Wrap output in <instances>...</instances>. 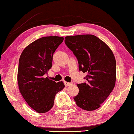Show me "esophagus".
I'll use <instances>...</instances> for the list:
<instances>
[{
	"mask_svg": "<svg viewBox=\"0 0 134 134\" xmlns=\"http://www.w3.org/2000/svg\"><path fill=\"white\" fill-rule=\"evenodd\" d=\"M64 85L66 86V87H68V86H70V85H72V83H69L67 82H64Z\"/></svg>",
	"mask_w": 134,
	"mask_h": 134,
	"instance_id": "34e87169",
	"label": "esophagus"
}]
</instances>
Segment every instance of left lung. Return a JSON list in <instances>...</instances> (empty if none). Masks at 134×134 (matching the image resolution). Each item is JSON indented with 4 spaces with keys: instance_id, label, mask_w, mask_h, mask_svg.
I'll return each mask as SVG.
<instances>
[{
    "instance_id": "obj_1",
    "label": "left lung",
    "mask_w": 134,
    "mask_h": 134,
    "mask_svg": "<svg viewBox=\"0 0 134 134\" xmlns=\"http://www.w3.org/2000/svg\"><path fill=\"white\" fill-rule=\"evenodd\" d=\"M65 43L77 57L79 70L87 74L86 82L77 85L79 92L74 99L86 111L98 109L116 83V62L113 51L92 35L66 36Z\"/></svg>"
}]
</instances>
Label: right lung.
Returning <instances> with one entry per match:
<instances>
[{
	"mask_svg": "<svg viewBox=\"0 0 134 134\" xmlns=\"http://www.w3.org/2000/svg\"><path fill=\"white\" fill-rule=\"evenodd\" d=\"M63 37L45 36L30 44L23 51L18 63L19 90L28 104L39 113H45L54 106L55 96L65 87L44 78L52 67L53 54L63 42Z\"/></svg>",
	"mask_w": 134,
	"mask_h": 134,
	"instance_id": "obj_1",
	"label": "right lung"
}]
</instances>
